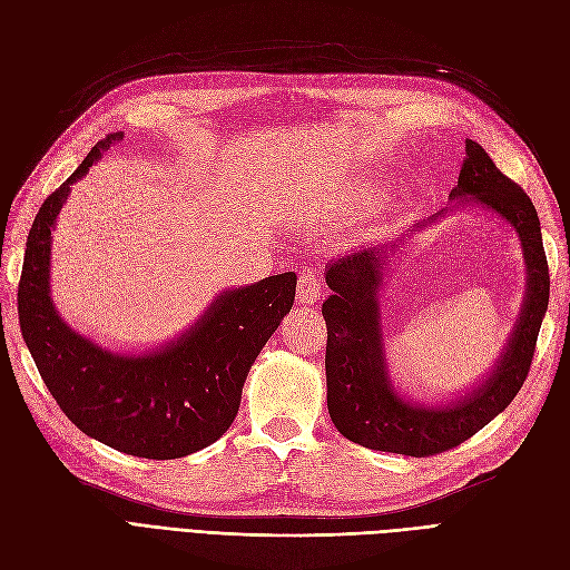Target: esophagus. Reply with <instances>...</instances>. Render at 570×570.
I'll return each instance as SVG.
<instances>
[{"label": "esophagus", "mask_w": 570, "mask_h": 570, "mask_svg": "<svg viewBox=\"0 0 570 570\" xmlns=\"http://www.w3.org/2000/svg\"><path fill=\"white\" fill-rule=\"evenodd\" d=\"M323 297V287L318 275H314L312 271H304L299 275V287H297V302L302 306H314L318 299Z\"/></svg>", "instance_id": "34e87169"}]
</instances>
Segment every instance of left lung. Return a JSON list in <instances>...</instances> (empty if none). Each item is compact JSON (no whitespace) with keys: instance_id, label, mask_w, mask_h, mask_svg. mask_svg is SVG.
Here are the masks:
<instances>
[{"instance_id":"obj_1","label":"left lung","mask_w":570,"mask_h":570,"mask_svg":"<svg viewBox=\"0 0 570 570\" xmlns=\"http://www.w3.org/2000/svg\"><path fill=\"white\" fill-rule=\"evenodd\" d=\"M454 206L413 223V235L459 206H480L515 230L525 258V297L504 354L482 381L450 402H413L396 390L387 356L377 292L385 281L390 247L371 245L325 266L333 295L323 302L327 325L325 383L327 413L340 433L368 450L404 456H433L473 438L502 413L528 377L534 342L549 304V268L540 218L530 197L494 166L478 142L465 140Z\"/></svg>"}]
</instances>
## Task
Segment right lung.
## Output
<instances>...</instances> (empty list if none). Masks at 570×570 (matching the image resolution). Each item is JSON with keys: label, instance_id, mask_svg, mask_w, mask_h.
<instances>
[{"label": "right lung", "instance_id": "obj_1", "mask_svg": "<svg viewBox=\"0 0 570 570\" xmlns=\"http://www.w3.org/2000/svg\"><path fill=\"white\" fill-rule=\"evenodd\" d=\"M118 140L124 132L97 142L32 220L19 283L21 333L47 390L85 435L132 456L180 459L214 444L235 421L254 358L295 302L297 275L220 292L195 325L145 354L111 352L76 333L51 299V233L71 185Z\"/></svg>", "mask_w": 570, "mask_h": 570}]
</instances>
